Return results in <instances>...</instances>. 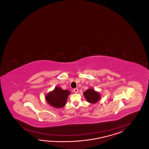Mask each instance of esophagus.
<instances>
[{"instance_id": "34e87169", "label": "esophagus", "mask_w": 149, "mask_h": 149, "mask_svg": "<svg viewBox=\"0 0 149 149\" xmlns=\"http://www.w3.org/2000/svg\"><path fill=\"white\" fill-rule=\"evenodd\" d=\"M73 91H74V92L75 93H77L78 91H79V89H78L77 88H75V89H73Z\"/></svg>"}]
</instances>
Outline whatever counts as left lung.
<instances>
[{
    "instance_id": "left-lung-1",
    "label": "left lung",
    "mask_w": 149,
    "mask_h": 149,
    "mask_svg": "<svg viewBox=\"0 0 149 149\" xmlns=\"http://www.w3.org/2000/svg\"><path fill=\"white\" fill-rule=\"evenodd\" d=\"M84 95L87 102L93 104L97 102L101 98V95L99 93L91 88L85 91L84 93Z\"/></svg>"
}]
</instances>
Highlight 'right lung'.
I'll use <instances>...</instances> for the list:
<instances>
[{"instance_id": "1", "label": "right lung", "mask_w": 149, "mask_h": 149, "mask_svg": "<svg viewBox=\"0 0 149 149\" xmlns=\"http://www.w3.org/2000/svg\"><path fill=\"white\" fill-rule=\"evenodd\" d=\"M70 94L67 90H63L59 87L55 88L52 91L46 95L45 98L48 104L56 108H61L66 104L68 95Z\"/></svg>"}]
</instances>
